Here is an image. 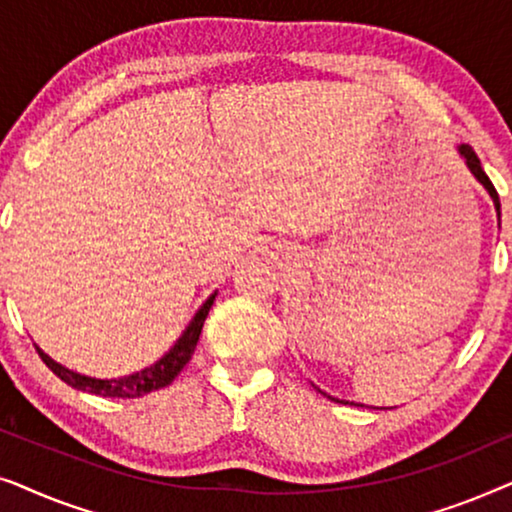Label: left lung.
Instances as JSON below:
<instances>
[{
	"label": "left lung",
	"mask_w": 512,
	"mask_h": 512,
	"mask_svg": "<svg viewBox=\"0 0 512 512\" xmlns=\"http://www.w3.org/2000/svg\"><path fill=\"white\" fill-rule=\"evenodd\" d=\"M457 153L461 156V160H464L466 163V167H468V172L473 174L475 179H478V184L485 188V191L489 193V198H492V202H494V209H496V216H499V223H501V202H499V193H496V188H494V184L492 181H489V177L485 174V170H482V165H480V158L475 156V151L471 149V146L468 144H459L457 146ZM317 391H321V389H317ZM321 394H324V391H321ZM324 396H328V394H324ZM331 398V396H328ZM333 401H338V403H345V405H361L363 408V403H349V401H340V398H333Z\"/></svg>",
	"instance_id": "obj_1"
}]
</instances>
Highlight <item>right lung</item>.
<instances>
[{"label":"right lung","instance_id":"add662e5","mask_svg":"<svg viewBox=\"0 0 512 512\" xmlns=\"http://www.w3.org/2000/svg\"><path fill=\"white\" fill-rule=\"evenodd\" d=\"M216 293L219 291H214L212 296H209L205 303L200 305V310L193 314V319L188 321V326L184 328V333L179 335L177 342H174V345L167 349V352L160 356L156 363L137 370V373L111 377V380H100V377L81 375V373H76V370H69L67 366H62V363L53 361L46 352H41L39 347H37V352L41 356V361H44L62 382H67L69 387H74L79 391H88V394H95V396H104V398H139L144 394H151V391L163 389V387H167V384H172L174 377L184 370L188 361H191L195 345H198V340H200L202 324H205L207 314H209V310H212Z\"/></svg>","mask_w":512,"mask_h":512}]
</instances>
